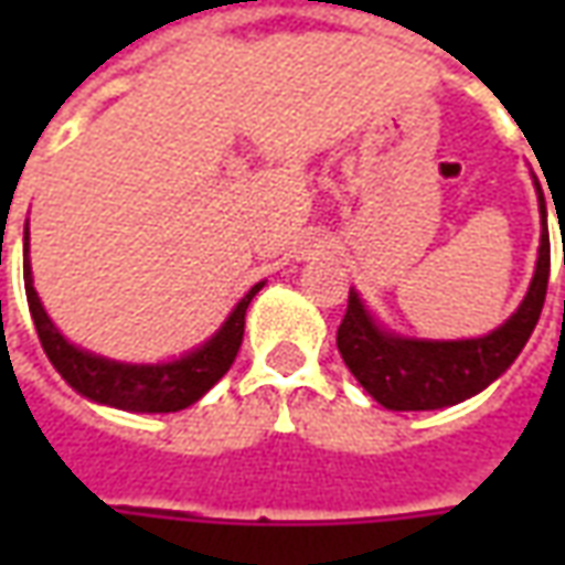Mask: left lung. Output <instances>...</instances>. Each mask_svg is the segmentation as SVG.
<instances>
[{
  "label": "left lung",
  "instance_id": "1",
  "mask_svg": "<svg viewBox=\"0 0 565 565\" xmlns=\"http://www.w3.org/2000/svg\"><path fill=\"white\" fill-rule=\"evenodd\" d=\"M539 205L545 223L542 186H539ZM547 275H551V238H547V226H542L539 263L521 308L490 335L466 339V342H415V339L387 335L372 323L356 294H351L348 311L335 332L339 354L344 366L351 369V375L363 384V391L372 399H379L384 408L429 412V408L457 405L484 391L521 354L545 306Z\"/></svg>",
  "mask_w": 565,
  "mask_h": 565
}]
</instances>
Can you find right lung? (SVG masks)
I'll list each match as a JSON object with an SVG mask.
<instances>
[{
    "mask_svg": "<svg viewBox=\"0 0 565 565\" xmlns=\"http://www.w3.org/2000/svg\"><path fill=\"white\" fill-rule=\"evenodd\" d=\"M23 242H30V233H23ZM23 281H26V302H30V315L35 320L44 354L54 363L56 372L68 381V387L84 393L93 403L115 405L124 412H181L196 403L199 396H205L235 363L242 335H245V311L263 287V284H254L245 299L235 306L230 320L223 323V330L193 354L181 356L174 363H162V366H129V363L87 354L60 335L51 318L44 315L39 294L32 287L30 259H23Z\"/></svg>",
    "mask_w": 565,
    "mask_h": 565,
    "instance_id": "1",
    "label": "right lung"
}]
</instances>
